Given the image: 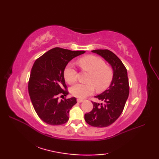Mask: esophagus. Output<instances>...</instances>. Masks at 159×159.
<instances>
[{"label":"esophagus","mask_w":159,"mask_h":159,"mask_svg":"<svg viewBox=\"0 0 159 159\" xmlns=\"http://www.w3.org/2000/svg\"><path fill=\"white\" fill-rule=\"evenodd\" d=\"M83 101H84V100H83V99H80V98L77 99V102H79V103H80V102H83Z\"/></svg>","instance_id":"34e87169"}]
</instances>
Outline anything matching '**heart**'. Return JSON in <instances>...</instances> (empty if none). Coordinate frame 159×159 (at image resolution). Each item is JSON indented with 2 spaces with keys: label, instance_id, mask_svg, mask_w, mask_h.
<instances>
[{
  "label": "heart",
  "instance_id": "b5f03b06",
  "mask_svg": "<svg viewBox=\"0 0 159 159\" xmlns=\"http://www.w3.org/2000/svg\"><path fill=\"white\" fill-rule=\"evenodd\" d=\"M81 69L89 72L87 83H78L72 87L70 92L72 95L79 98H84L92 94L95 87L102 92L109 87L113 80V72L111 67L106 66L104 61L98 57L89 55L84 57L79 61ZM65 80L69 84L77 80V71L72 63L67 64L63 71Z\"/></svg>",
  "mask_w": 159,
  "mask_h": 159
}]
</instances>
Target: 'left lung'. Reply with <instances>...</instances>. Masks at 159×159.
Returning a JSON list of instances; mask_svg holds the SVG:
<instances>
[{
	"mask_svg": "<svg viewBox=\"0 0 159 159\" xmlns=\"http://www.w3.org/2000/svg\"><path fill=\"white\" fill-rule=\"evenodd\" d=\"M92 52L101 56L110 64L113 76L109 89L95 96L102 102H92L93 109L85 114V120L94 127H107L120 116L129 95L127 70L121 61L110 50H93Z\"/></svg>",
	"mask_w": 159,
	"mask_h": 159,
	"instance_id": "left-lung-1",
	"label": "left lung"
}]
</instances>
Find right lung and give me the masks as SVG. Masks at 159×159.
I'll return each instance as SVG.
<instances>
[{
    "mask_svg": "<svg viewBox=\"0 0 159 159\" xmlns=\"http://www.w3.org/2000/svg\"><path fill=\"white\" fill-rule=\"evenodd\" d=\"M85 52L61 48L48 50L37 59L31 71L29 93L35 112L50 125H61L69 120V112L76 103V98H66L67 90L63 71L74 57ZM63 98L58 100V96Z\"/></svg>",
    "mask_w": 159,
    "mask_h": 159,
    "instance_id": "obj_1",
    "label": "right lung"
}]
</instances>
